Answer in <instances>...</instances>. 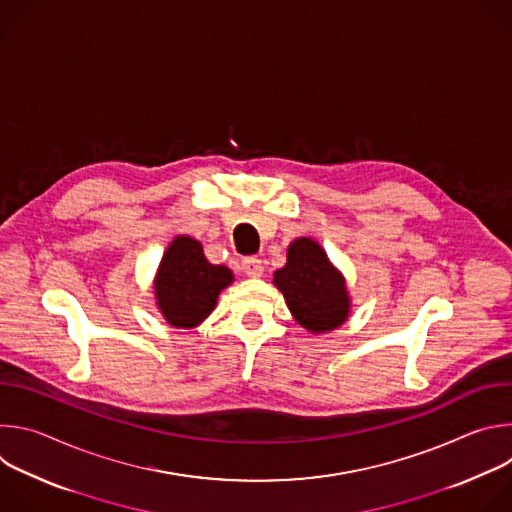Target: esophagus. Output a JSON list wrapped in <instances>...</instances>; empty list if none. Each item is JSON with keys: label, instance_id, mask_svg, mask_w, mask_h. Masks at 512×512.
Returning a JSON list of instances; mask_svg holds the SVG:
<instances>
[{"label": "esophagus", "instance_id": "obj_1", "mask_svg": "<svg viewBox=\"0 0 512 512\" xmlns=\"http://www.w3.org/2000/svg\"><path fill=\"white\" fill-rule=\"evenodd\" d=\"M241 269H243V273L249 275V277H261V273H263V263H261V259H257V257H245V259L241 261Z\"/></svg>", "mask_w": 512, "mask_h": 512}]
</instances>
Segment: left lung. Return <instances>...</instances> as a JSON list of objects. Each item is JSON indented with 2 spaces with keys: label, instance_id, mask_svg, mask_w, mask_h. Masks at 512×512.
I'll return each instance as SVG.
<instances>
[{
  "label": "left lung",
  "instance_id": "1",
  "mask_svg": "<svg viewBox=\"0 0 512 512\" xmlns=\"http://www.w3.org/2000/svg\"><path fill=\"white\" fill-rule=\"evenodd\" d=\"M273 285L294 320L312 334L332 332L350 316L346 279L312 237L289 243L285 265L273 273Z\"/></svg>",
  "mask_w": 512,
  "mask_h": 512
}]
</instances>
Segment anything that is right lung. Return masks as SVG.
Instances as JSON below:
<instances>
[{
  "instance_id": "add662e5",
  "label": "right lung",
  "mask_w": 512,
  "mask_h": 512,
  "mask_svg": "<svg viewBox=\"0 0 512 512\" xmlns=\"http://www.w3.org/2000/svg\"><path fill=\"white\" fill-rule=\"evenodd\" d=\"M235 281L225 265H212L202 243L178 235L162 255L154 277V300L164 320L182 330L200 326L216 308L221 291Z\"/></svg>"
}]
</instances>
